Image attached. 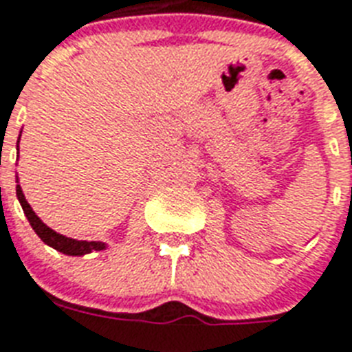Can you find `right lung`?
I'll return each instance as SVG.
<instances>
[{"instance_id": "add662e5", "label": "right lung", "mask_w": 352, "mask_h": 352, "mask_svg": "<svg viewBox=\"0 0 352 352\" xmlns=\"http://www.w3.org/2000/svg\"><path fill=\"white\" fill-rule=\"evenodd\" d=\"M19 137H21V135H19ZM16 195H18L19 204H21V208H23L25 215H27V219H29L30 226H32V230L38 234V237H40L45 245L52 246L54 250L62 252L65 256H85V254H91L93 250H106V243H102V241H78L73 239V237H65V235L58 234V232H54L52 228H49V226L32 212V208H30V204L27 203V199H25L19 184L16 186Z\"/></svg>"}]
</instances>
